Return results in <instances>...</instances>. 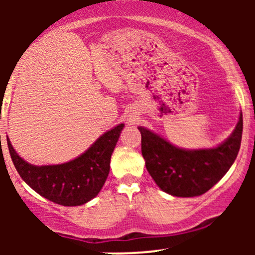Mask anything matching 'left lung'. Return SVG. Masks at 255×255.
Masks as SVG:
<instances>
[{"instance_id": "left-lung-1", "label": "left lung", "mask_w": 255, "mask_h": 255, "mask_svg": "<svg viewBox=\"0 0 255 255\" xmlns=\"http://www.w3.org/2000/svg\"><path fill=\"white\" fill-rule=\"evenodd\" d=\"M242 128L241 114L235 130L223 144L209 150L186 151L146 128L139 127L146 169L165 193L182 198L204 194L227 174L235 162L241 146Z\"/></svg>"}]
</instances>
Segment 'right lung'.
<instances>
[{"instance_id":"add662e5","label":"right lung","mask_w":255,"mask_h":255,"mask_svg":"<svg viewBox=\"0 0 255 255\" xmlns=\"http://www.w3.org/2000/svg\"><path fill=\"white\" fill-rule=\"evenodd\" d=\"M124 125L103 134L85 153L68 163L36 166L17 156L7 139L16 171L33 191L52 203L78 206L93 199L102 189L110 170V158Z\"/></svg>"}]
</instances>
